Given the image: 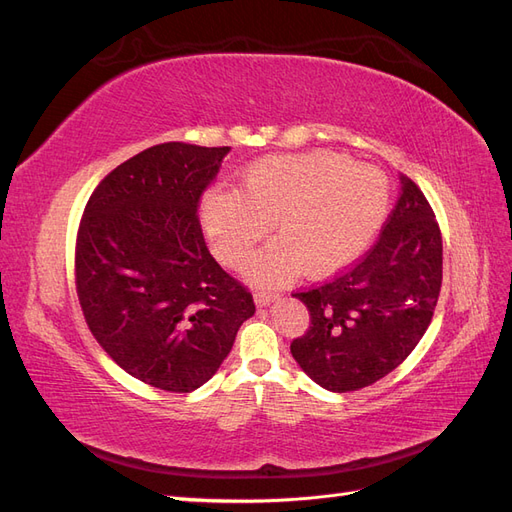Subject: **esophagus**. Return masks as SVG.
Segmentation results:
<instances>
[{
  "mask_svg": "<svg viewBox=\"0 0 512 512\" xmlns=\"http://www.w3.org/2000/svg\"><path fill=\"white\" fill-rule=\"evenodd\" d=\"M277 299H280V294H277V292H256L254 294V301H256L258 307H267Z\"/></svg>",
  "mask_w": 512,
  "mask_h": 512,
  "instance_id": "esophagus-1",
  "label": "esophagus"
}]
</instances>
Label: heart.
<instances>
[{
    "label": "heart",
    "mask_w": 512,
    "mask_h": 512,
    "mask_svg": "<svg viewBox=\"0 0 512 512\" xmlns=\"http://www.w3.org/2000/svg\"><path fill=\"white\" fill-rule=\"evenodd\" d=\"M391 185L380 168L354 164L331 151L267 156L243 170L239 190H213L198 215L211 252L237 267L267 237L245 273L260 284H282L303 269L327 277L350 267L386 220Z\"/></svg>",
    "instance_id": "obj_1"
}]
</instances>
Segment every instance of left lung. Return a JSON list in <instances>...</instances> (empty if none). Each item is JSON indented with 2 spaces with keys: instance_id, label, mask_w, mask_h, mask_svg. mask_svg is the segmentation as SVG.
Masks as SVG:
<instances>
[{
  "instance_id": "left-lung-1",
  "label": "left lung",
  "mask_w": 512,
  "mask_h": 512,
  "mask_svg": "<svg viewBox=\"0 0 512 512\" xmlns=\"http://www.w3.org/2000/svg\"><path fill=\"white\" fill-rule=\"evenodd\" d=\"M376 245L335 280L292 297L309 329L290 344L322 389L359 391L406 361L421 342L442 286V235L427 198L406 175Z\"/></svg>"
}]
</instances>
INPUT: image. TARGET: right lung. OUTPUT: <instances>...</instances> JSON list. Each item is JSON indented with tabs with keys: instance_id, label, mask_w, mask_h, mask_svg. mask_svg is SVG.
<instances>
[{
	"instance_id": "1",
	"label": "right lung",
	"mask_w": 512,
	"mask_h": 512,
	"mask_svg": "<svg viewBox=\"0 0 512 512\" xmlns=\"http://www.w3.org/2000/svg\"><path fill=\"white\" fill-rule=\"evenodd\" d=\"M230 147L153 145L108 173L76 237L89 331L130 376L170 393L203 386L228 356L252 294L209 254L198 200Z\"/></svg>"
}]
</instances>
